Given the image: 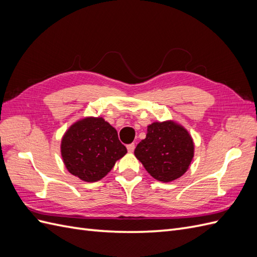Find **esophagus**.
Listing matches in <instances>:
<instances>
[{
    "label": "esophagus",
    "mask_w": 257,
    "mask_h": 257,
    "mask_svg": "<svg viewBox=\"0 0 257 257\" xmlns=\"http://www.w3.org/2000/svg\"><path fill=\"white\" fill-rule=\"evenodd\" d=\"M127 151L130 152V153H132V152H134V150H135V144H131V145H127Z\"/></svg>",
    "instance_id": "1"
}]
</instances>
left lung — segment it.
Segmentation results:
<instances>
[{
  "instance_id": "obj_1",
  "label": "left lung",
  "mask_w": 257,
  "mask_h": 257,
  "mask_svg": "<svg viewBox=\"0 0 257 257\" xmlns=\"http://www.w3.org/2000/svg\"><path fill=\"white\" fill-rule=\"evenodd\" d=\"M135 157L154 179L170 182L188 170L194 157L189 132L176 122H154L135 149Z\"/></svg>"
}]
</instances>
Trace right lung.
I'll return each mask as SVG.
<instances>
[{
  "label": "right lung",
  "mask_w": 257,
  "mask_h": 257,
  "mask_svg": "<svg viewBox=\"0 0 257 257\" xmlns=\"http://www.w3.org/2000/svg\"><path fill=\"white\" fill-rule=\"evenodd\" d=\"M126 152L115 128L103 118L77 121L66 131L61 143L67 170L87 182L104 178Z\"/></svg>",
  "instance_id": "1"
}]
</instances>
